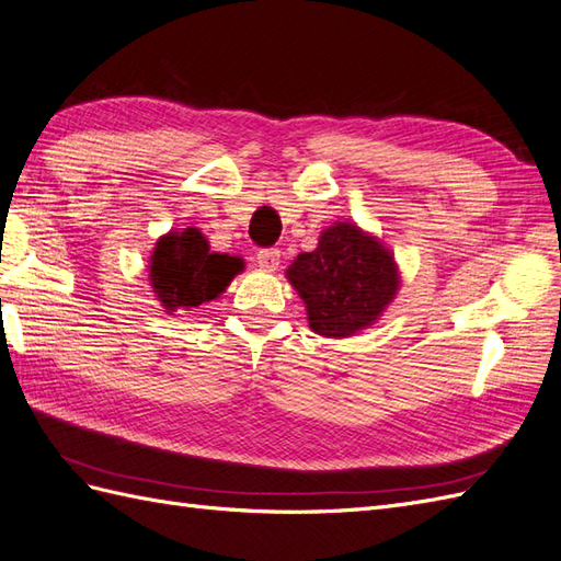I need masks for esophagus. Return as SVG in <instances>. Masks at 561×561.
I'll use <instances>...</instances> for the list:
<instances>
[{"label": "esophagus", "instance_id": "1", "mask_svg": "<svg viewBox=\"0 0 561 561\" xmlns=\"http://www.w3.org/2000/svg\"><path fill=\"white\" fill-rule=\"evenodd\" d=\"M256 264H260L264 271H276L280 264V250L276 248H264L256 252Z\"/></svg>", "mask_w": 561, "mask_h": 561}]
</instances>
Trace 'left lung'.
Here are the masks:
<instances>
[{"label": "left lung", "instance_id": "1", "mask_svg": "<svg viewBox=\"0 0 561 561\" xmlns=\"http://www.w3.org/2000/svg\"><path fill=\"white\" fill-rule=\"evenodd\" d=\"M287 278L305 299L311 330L325 337H350L370 325L399 290L389 250L350 221L323 231L318 248L287 268Z\"/></svg>", "mask_w": 561, "mask_h": 561}]
</instances>
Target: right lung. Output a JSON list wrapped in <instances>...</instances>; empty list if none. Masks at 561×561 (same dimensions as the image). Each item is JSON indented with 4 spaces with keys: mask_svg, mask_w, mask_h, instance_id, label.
Instances as JSON below:
<instances>
[{
    "mask_svg": "<svg viewBox=\"0 0 561 561\" xmlns=\"http://www.w3.org/2000/svg\"><path fill=\"white\" fill-rule=\"evenodd\" d=\"M238 271H243V260L211 252L205 236L193 226L162 236L150 256V285L168 311L217 299Z\"/></svg>",
    "mask_w": 561,
    "mask_h": 561,
    "instance_id": "add662e5",
    "label": "right lung"
}]
</instances>
